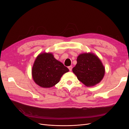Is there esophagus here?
Instances as JSON below:
<instances>
[{"label": "esophagus", "instance_id": "obj_1", "mask_svg": "<svg viewBox=\"0 0 129 129\" xmlns=\"http://www.w3.org/2000/svg\"><path fill=\"white\" fill-rule=\"evenodd\" d=\"M68 68H69V70H70V71H72V66H69V67H68Z\"/></svg>", "mask_w": 129, "mask_h": 129}]
</instances>
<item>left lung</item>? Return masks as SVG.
I'll return each instance as SVG.
<instances>
[{
    "label": "left lung",
    "instance_id": "obj_1",
    "mask_svg": "<svg viewBox=\"0 0 129 129\" xmlns=\"http://www.w3.org/2000/svg\"><path fill=\"white\" fill-rule=\"evenodd\" d=\"M78 79L87 87L93 86L103 79L105 68L99 58L92 53L79 54L72 70Z\"/></svg>",
    "mask_w": 129,
    "mask_h": 129
}]
</instances>
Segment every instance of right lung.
I'll list each match as a JSON object with an SVG mask.
<instances>
[{"label":"right lung","mask_w":129,"mask_h":129,"mask_svg":"<svg viewBox=\"0 0 129 129\" xmlns=\"http://www.w3.org/2000/svg\"><path fill=\"white\" fill-rule=\"evenodd\" d=\"M69 71L52 53L43 52L39 54L34 62L32 76L34 82L41 87L50 88L57 84L63 74Z\"/></svg>","instance_id":"add662e5"}]
</instances>
